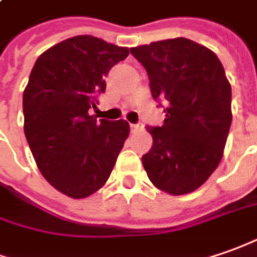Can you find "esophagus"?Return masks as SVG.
<instances>
[{
	"label": "esophagus",
	"instance_id": "esophagus-1",
	"mask_svg": "<svg viewBox=\"0 0 257 257\" xmlns=\"http://www.w3.org/2000/svg\"><path fill=\"white\" fill-rule=\"evenodd\" d=\"M131 131H132V132H139V131H143V125L142 123H132V125H131Z\"/></svg>",
	"mask_w": 257,
	"mask_h": 257
}]
</instances>
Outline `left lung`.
Masks as SVG:
<instances>
[{"label": "left lung", "instance_id": "obj_1", "mask_svg": "<svg viewBox=\"0 0 257 257\" xmlns=\"http://www.w3.org/2000/svg\"><path fill=\"white\" fill-rule=\"evenodd\" d=\"M151 81L152 97L165 102L162 126L142 163L155 187L172 195L193 193L215 172L231 128V84L208 48L186 38L131 48Z\"/></svg>", "mask_w": 257, "mask_h": 257}]
</instances>
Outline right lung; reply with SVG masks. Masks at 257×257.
Here are the masks:
<instances>
[{
  "label": "right lung",
  "mask_w": 257,
  "mask_h": 257,
  "mask_svg": "<svg viewBox=\"0 0 257 257\" xmlns=\"http://www.w3.org/2000/svg\"><path fill=\"white\" fill-rule=\"evenodd\" d=\"M128 55V48L80 35L43 52L31 71L22 101L26 141L42 176L67 197L98 191L129 136L125 119L88 114L108 71Z\"/></svg>",
  "instance_id": "add662e5"
}]
</instances>
